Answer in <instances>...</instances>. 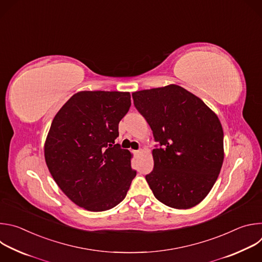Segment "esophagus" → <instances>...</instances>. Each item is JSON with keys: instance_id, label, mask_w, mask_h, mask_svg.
<instances>
[{"instance_id": "1", "label": "esophagus", "mask_w": 262, "mask_h": 262, "mask_svg": "<svg viewBox=\"0 0 262 262\" xmlns=\"http://www.w3.org/2000/svg\"><path fill=\"white\" fill-rule=\"evenodd\" d=\"M142 151H143L142 149H140V150H136V151H135V154H136V155H140V154H142Z\"/></svg>"}]
</instances>
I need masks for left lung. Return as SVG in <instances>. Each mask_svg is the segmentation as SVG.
Masks as SVG:
<instances>
[{"label":"left lung","instance_id":"1","mask_svg":"<svg viewBox=\"0 0 262 262\" xmlns=\"http://www.w3.org/2000/svg\"><path fill=\"white\" fill-rule=\"evenodd\" d=\"M137 110L161 148L146 175L155 197L176 209L199 204L210 192L224 161L223 127L202 99L178 85L133 92Z\"/></svg>","mask_w":262,"mask_h":262}]
</instances>
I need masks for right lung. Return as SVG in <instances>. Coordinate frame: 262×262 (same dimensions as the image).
<instances>
[{
	"instance_id": "add662e5",
	"label": "right lung",
	"mask_w": 262,
	"mask_h": 262,
	"mask_svg": "<svg viewBox=\"0 0 262 262\" xmlns=\"http://www.w3.org/2000/svg\"><path fill=\"white\" fill-rule=\"evenodd\" d=\"M129 92L80 91L56 114L45 159L61 191L89 211H104L126 196L136 171L133 154L115 144L130 106Z\"/></svg>"
}]
</instances>
